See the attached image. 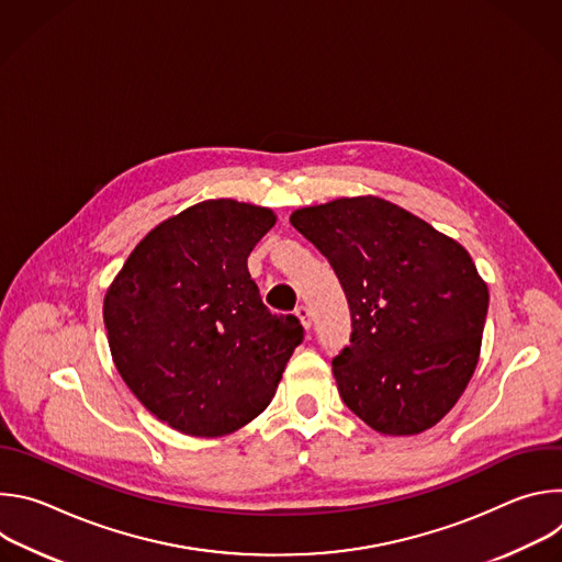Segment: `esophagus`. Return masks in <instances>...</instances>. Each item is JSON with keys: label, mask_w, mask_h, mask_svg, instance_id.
Returning <instances> with one entry per match:
<instances>
[{"label": "esophagus", "mask_w": 562, "mask_h": 562, "mask_svg": "<svg viewBox=\"0 0 562 562\" xmlns=\"http://www.w3.org/2000/svg\"><path fill=\"white\" fill-rule=\"evenodd\" d=\"M295 315L300 317V323H302L304 329H311V311H308L306 304H297L295 306Z\"/></svg>", "instance_id": "34e87169"}]
</instances>
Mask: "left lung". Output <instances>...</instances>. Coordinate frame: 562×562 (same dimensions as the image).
Returning a JSON list of instances; mask_svg holds the SVG:
<instances>
[{
    "label": "left lung",
    "instance_id": "obj_1",
    "mask_svg": "<svg viewBox=\"0 0 562 562\" xmlns=\"http://www.w3.org/2000/svg\"><path fill=\"white\" fill-rule=\"evenodd\" d=\"M291 224L334 267L351 340L334 358L342 403L371 429L434 427L473 375L487 284L456 239L380 198L306 206Z\"/></svg>",
    "mask_w": 562,
    "mask_h": 562
}]
</instances>
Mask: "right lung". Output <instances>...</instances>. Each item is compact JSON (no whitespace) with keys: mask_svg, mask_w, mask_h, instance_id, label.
I'll return each instance as SVG.
<instances>
[{"mask_svg":"<svg viewBox=\"0 0 562 562\" xmlns=\"http://www.w3.org/2000/svg\"><path fill=\"white\" fill-rule=\"evenodd\" d=\"M273 224L262 206L200 202L155 226L104 297L120 375L182 434L211 438L254 420L304 340L300 319L269 311L247 269Z\"/></svg>","mask_w":562,"mask_h":562,"instance_id":"1","label":"right lung"}]
</instances>
